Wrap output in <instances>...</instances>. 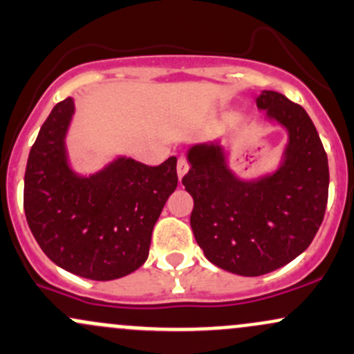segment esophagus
<instances>
[{
  "label": "esophagus",
  "instance_id": "34e87169",
  "mask_svg": "<svg viewBox=\"0 0 354 354\" xmlns=\"http://www.w3.org/2000/svg\"><path fill=\"white\" fill-rule=\"evenodd\" d=\"M176 169H178V178H183L186 173H188V169H189V162H188V159H186L185 156H180L178 158V166H176Z\"/></svg>",
  "mask_w": 354,
  "mask_h": 354
}]
</instances>
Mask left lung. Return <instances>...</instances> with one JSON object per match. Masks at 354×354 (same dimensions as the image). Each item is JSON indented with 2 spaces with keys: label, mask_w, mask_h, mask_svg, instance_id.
Listing matches in <instances>:
<instances>
[{
  "label": "left lung",
  "mask_w": 354,
  "mask_h": 354,
  "mask_svg": "<svg viewBox=\"0 0 354 354\" xmlns=\"http://www.w3.org/2000/svg\"><path fill=\"white\" fill-rule=\"evenodd\" d=\"M257 106L289 131L281 169L243 183L227 169L218 147L196 146L183 176L195 201L189 221L205 257L245 277L281 269L310 245L329 189L328 154L308 112L274 91L263 92Z\"/></svg>",
  "instance_id": "obj_1"
}]
</instances>
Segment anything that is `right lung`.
Wrapping results in <instances>:
<instances>
[{
  "instance_id": "obj_1",
  "label": "right lung",
  "mask_w": 354,
  "mask_h": 354,
  "mask_svg": "<svg viewBox=\"0 0 354 354\" xmlns=\"http://www.w3.org/2000/svg\"><path fill=\"white\" fill-rule=\"evenodd\" d=\"M72 114L73 100L67 97L50 112L30 151L23 189L26 221L58 267L92 281H112L146 262L154 223L176 189V158L159 166L120 158L95 176H75L64 146Z\"/></svg>"
}]
</instances>
